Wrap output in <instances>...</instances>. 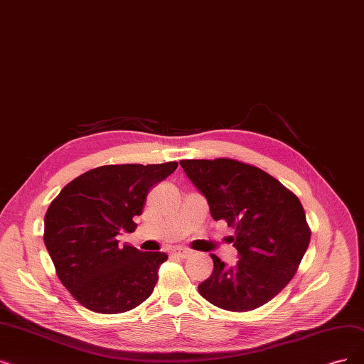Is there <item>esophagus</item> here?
I'll use <instances>...</instances> for the list:
<instances>
[{"label":"esophagus","mask_w":364,"mask_h":364,"mask_svg":"<svg viewBox=\"0 0 364 364\" xmlns=\"http://www.w3.org/2000/svg\"><path fill=\"white\" fill-rule=\"evenodd\" d=\"M172 255L177 256V257H181V259H187L188 256H192V251L187 250V248H181V247H176L172 248Z\"/></svg>","instance_id":"1"}]
</instances>
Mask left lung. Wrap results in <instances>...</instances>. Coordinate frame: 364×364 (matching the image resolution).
<instances>
[{"label":"left lung","mask_w":364,"mask_h":364,"mask_svg":"<svg viewBox=\"0 0 364 364\" xmlns=\"http://www.w3.org/2000/svg\"><path fill=\"white\" fill-rule=\"evenodd\" d=\"M186 176L207 198L213 218L235 229L230 242L240 252L235 266L217 256L213 275L199 284L210 304L248 312L274 299L297 272L311 240L299 198L263 169L241 161H180Z\"/></svg>","instance_id":"obj_1"}]
</instances>
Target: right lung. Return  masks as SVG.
Masks as SVG:
<instances>
[{
  "label": "right lung",
  "instance_id": "1",
  "mask_svg": "<svg viewBox=\"0 0 364 364\" xmlns=\"http://www.w3.org/2000/svg\"><path fill=\"white\" fill-rule=\"evenodd\" d=\"M157 165H104L68 183L44 215V244L71 296L98 314H120L153 293L165 252L119 245L134 232L150 188L177 169Z\"/></svg>",
  "mask_w": 364,
  "mask_h": 364
}]
</instances>
